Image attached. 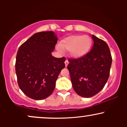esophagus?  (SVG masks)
<instances>
[{"label": "esophagus", "mask_w": 127, "mask_h": 127, "mask_svg": "<svg viewBox=\"0 0 127 127\" xmlns=\"http://www.w3.org/2000/svg\"><path fill=\"white\" fill-rule=\"evenodd\" d=\"M64 63H65V67L67 66V65H68V61L67 60H65V61Z\"/></svg>", "instance_id": "esophagus-1"}]
</instances>
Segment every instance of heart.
<instances>
[{"instance_id":"b5f03b06","label":"heart","mask_w":127,"mask_h":127,"mask_svg":"<svg viewBox=\"0 0 127 127\" xmlns=\"http://www.w3.org/2000/svg\"><path fill=\"white\" fill-rule=\"evenodd\" d=\"M92 45V39L87 35H75L70 36L63 40L57 49L69 51L73 57L79 58L85 55L90 51Z\"/></svg>"}]
</instances>
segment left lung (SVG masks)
<instances>
[{"mask_svg": "<svg viewBox=\"0 0 127 127\" xmlns=\"http://www.w3.org/2000/svg\"><path fill=\"white\" fill-rule=\"evenodd\" d=\"M91 51L78 59H69L67 68L73 90L79 95L91 97L104 88L110 75L112 58L106 42L92 35Z\"/></svg>", "mask_w": 127, "mask_h": 127, "instance_id": "8db88e82", "label": "left lung"}]
</instances>
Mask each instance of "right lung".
<instances>
[{"mask_svg":"<svg viewBox=\"0 0 127 127\" xmlns=\"http://www.w3.org/2000/svg\"><path fill=\"white\" fill-rule=\"evenodd\" d=\"M58 38L53 32L33 34L19 48L15 72L20 88L34 100H43L53 93L61 70L65 67V57L51 55Z\"/></svg>","mask_w":127,"mask_h":127,"instance_id":"obj_1","label":"right lung"}]
</instances>
